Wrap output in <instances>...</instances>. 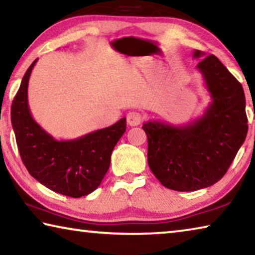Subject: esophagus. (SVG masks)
Wrapping results in <instances>:
<instances>
[{
  "mask_svg": "<svg viewBox=\"0 0 255 255\" xmlns=\"http://www.w3.org/2000/svg\"><path fill=\"white\" fill-rule=\"evenodd\" d=\"M141 120H143V117H141V115L139 114V112L131 111L127 115V124L131 127H135V126H138V125H140Z\"/></svg>",
  "mask_w": 255,
  "mask_h": 255,
  "instance_id": "34e87169",
  "label": "esophagus"
}]
</instances>
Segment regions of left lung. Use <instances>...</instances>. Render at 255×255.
<instances>
[{
	"instance_id": "8db88e82",
	"label": "left lung",
	"mask_w": 255,
	"mask_h": 255,
	"mask_svg": "<svg viewBox=\"0 0 255 255\" xmlns=\"http://www.w3.org/2000/svg\"><path fill=\"white\" fill-rule=\"evenodd\" d=\"M193 57L211 102L200 118L185 126L161 122L143 125L147 135V161L156 179L175 191H196L221 180L248 133L242 84L216 56L200 50Z\"/></svg>"
}]
</instances>
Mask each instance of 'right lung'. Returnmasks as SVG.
I'll return each mask as SVG.
<instances>
[{
    "label": "right lung",
    "mask_w": 255,
    "mask_h": 255,
    "mask_svg": "<svg viewBox=\"0 0 255 255\" xmlns=\"http://www.w3.org/2000/svg\"><path fill=\"white\" fill-rule=\"evenodd\" d=\"M37 59L25 72L11 107L20 156L30 175L53 191L72 198L93 192L110 166L111 153L126 131V118L71 140H57L32 118L28 85Z\"/></svg>",
    "instance_id": "1"
}]
</instances>
